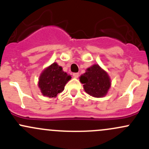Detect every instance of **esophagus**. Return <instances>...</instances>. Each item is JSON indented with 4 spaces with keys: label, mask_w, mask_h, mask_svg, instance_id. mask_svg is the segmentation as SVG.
<instances>
[{
    "label": "esophagus",
    "mask_w": 149,
    "mask_h": 149,
    "mask_svg": "<svg viewBox=\"0 0 149 149\" xmlns=\"http://www.w3.org/2000/svg\"><path fill=\"white\" fill-rule=\"evenodd\" d=\"M73 78H75V79H77V78H79V73H73Z\"/></svg>",
    "instance_id": "1"
}]
</instances>
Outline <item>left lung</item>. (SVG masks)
Listing matches in <instances>:
<instances>
[{"mask_svg":"<svg viewBox=\"0 0 149 149\" xmlns=\"http://www.w3.org/2000/svg\"><path fill=\"white\" fill-rule=\"evenodd\" d=\"M79 79L81 83L84 84V91L97 98L106 96L111 86L110 77L98 64L86 68Z\"/></svg>","mask_w":149,"mask_h":149,"instance_id":"left-lung-1","label":"left lung"}]
</instances>
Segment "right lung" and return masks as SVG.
<instances>
[{"label": "right lung", "mask_w": 149, "mask_h": 149, "mask_svg": "<svg viewBox=\"0 0 149 149\" xmlns=\"http://www.w3.org/2000/svg\"><path fill=\"white\" fill-rule=\"evenodd\" d=\"M70 79L71 76L63 71L61 66L53 63L42 70L39 78L38 86L45 97H56L63 91Z\"/></svg>", "instance_id": "1"}]
</instances>
